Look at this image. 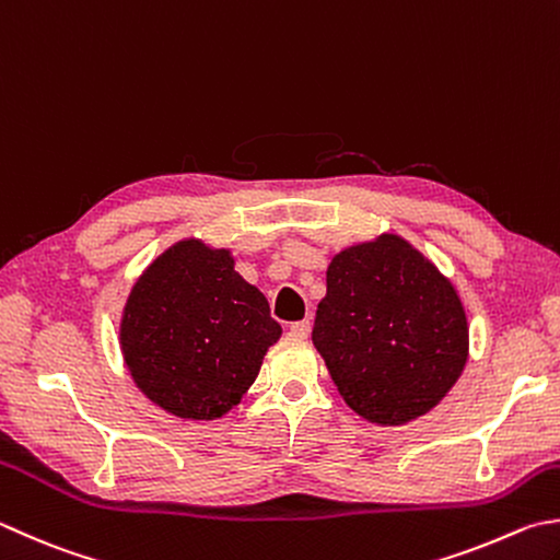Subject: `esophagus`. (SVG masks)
I'll return each mask as SVG.
<instances>
[{"label":"esophagus","instance_id":"obj_1","mask_svg":"<svg viewBox=\"0 0 560 560\" xmlns=\"http://www.w3.org/2000/svg\"><path fill=\"white\" fill-rule=\"evenodd\" d=\"M290 336H294V339H307V336H310V322L307 319L292 322L290 324Z\"/></svg>","mask_w":560,"mask_h":560}]
</instances>
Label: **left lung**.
<instances>
[{"instance_id": "1", "label": "left lung", "mask_w": 560, "mask_h": 560, "mask_svg": "<svg viewBox=\"0 0 560 560\" xmlns=\"http://www.w3.org/2000/svg\"><path fill=\"white\" fill-rule=\"evenodd\" d=\"M312 341L346 405L383 427L434 409L468 361L458 292L395 234L334 256Z\"/></svg>"}]
</instances>
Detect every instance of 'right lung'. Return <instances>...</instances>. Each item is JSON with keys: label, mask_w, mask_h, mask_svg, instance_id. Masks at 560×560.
<instances>
[{"label": "right lung", "mask_w": 560, "mask_h": 560, "mask_svg": "<svg viewBox=\"0 0 560 560\" xmlns=\"http://www.w3.org/2000/svg\"><path fill=\"white\" fill-rule=\"evenodd\" d=\"M280 334L231 253L189 238L133 284L119 336L126 368L151 402L183 419H217L241 402Z\"/></svg>", "instance_id": "obj_1"}]
</instances>
